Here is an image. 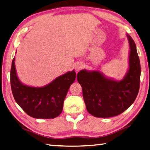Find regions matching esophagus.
Instances as JSON below:
<instances>
[{"label": "esophagus", "mask_w": 150, "mask_h": 150, "mask_svg": "<svg viewBox=\"0 0 150 150\" xmlns=\"http://www.w3.org/2000/svg\"><path fill=\"white\" fill-rule=\"evenodd\" d=\"M83 68V64L81 63H78L75 65V70L76 72L80 71V70Z\"/></svg>", "instance_id": "34e87169"}]
</instances>
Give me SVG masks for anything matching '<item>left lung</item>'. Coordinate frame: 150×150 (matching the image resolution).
<instances>
[{"label": "left lung", "instance_id": "obj_1", "mask_svg": "<svg viewBox=\"0 0 150 150\" xmlns=\"http://www.w3.org/2000/svg\"><path fill=\"white\" fill-rule=\"evenodd\" d=\"M129 44V69L120 81L110 78L103 73L81 70L77 80L81 85L87 112L97 117L120 115L136 99L139 91L140 63L136 44L127 34Z\"/></svg>", "mask_w": 150, "mask_h": 150}]
</instances>
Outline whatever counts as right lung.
<instances>
[{"instance_id": "right-lung-1", "label": "right lung", "mask_w": 150, "mask_h": 150, "mask_svg": "<svg viewBox=\"0 0 150 150\" xmlns=\"http://www.w3.org/2000/svg\"><path fill=\"white\" fill-rule=\"evenodd\" d=\"M75 79L76 72L72 70L45 86H27L19 80L13 59L10 82L14 99L28 115L36 119H52L61 114L64 98Z\"/></svg>"}]
</instances>
